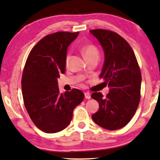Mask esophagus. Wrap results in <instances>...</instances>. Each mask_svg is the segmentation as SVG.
I'll return each mask as SVG.
<instances>
[{
  "label": "esophagus",
  "instance_id": "1",
  "mask_svg": "<svg viewBox=\"0 0 160 160\" xmlns=\"http://www.w3.org/2000/svg\"><path fill=\"white\" fill-rule=\"evenodd\" d=\"M84 96H85V98H86V99H90L91 98V95H90V93H89V92H85Z\"/></svg>",
  "mask_w": 160,
  "mask_h": 160
}]
</instances>
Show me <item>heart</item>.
I'll return each mask as SVG.
<instances>
[{
	"label": "heart",
	"instance_id": "b5f03b06",
	"mask_svg": "<svg viewBox=\"0 0 160 160\" xmlns=\"http://www.w3.org/2000/svg\"><path fill=\"white\" fill-rule=\"evenodd\" d=\"M82 52L84 54L85 59L91 58V57L94 56H98L99 55V52L97 48L93 45H87L83 47ZM70 60V55L68 54L66 57V64H68Z\"/></svg>",
	"mask_w": 160,
	"mask_h": 160
}]
</instances>
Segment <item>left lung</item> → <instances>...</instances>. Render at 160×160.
Masks as SVG:
<instances>
[{"label": "left lung", "instance_id": "1", "mask_svg": "<svg viewBox=\"0 0 160 160\" xmlns=\"http://www.w3.org/2000/svg\"><path fill=\"white\" fill-rule=\"evenodd\" d=\"M99 41L104 52V63L100 78L108 84L109 92L91 97L99 103L92 115L98 125L109 130L121 129L130 121L141 99V73L134 52L119 34L107 30H89Z\"/></svg>", "mask_w": 160, "mask_h": 160}]
</instances>
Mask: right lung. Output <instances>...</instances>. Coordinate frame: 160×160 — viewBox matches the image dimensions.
I'll use <instances>...</instances> for the list:
<instances>
[{"label":"right lung","instance_id":"1","mask_svg":"<svg viewBox=\"0 0 160 160\" xmlns=\"http://www.w3.org/2000/svg\"><path fill=\"white\" fill-rule=\"evenodd\" d=\"M79 32H58L39 41L30 52L22 78L24 103L37 128L47 133L66 128L76 106L84 100L82 91L60 93L58 78L65 73L67 50Z\"/></svg>","mask_w":160,"mask_h":160}]
</instances>
